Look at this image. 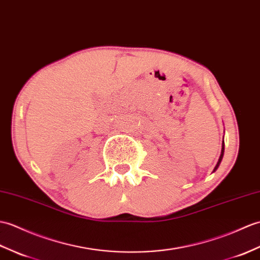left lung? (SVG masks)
<instances>
[{
  "mask_svg": "<svg viewBox=\"0 0 260 260\" xmlns=\"http://www.w3.org/2000/svg\"><path fill=\"white\" fill-rule=\"evenodd\" d=\"M224 150H225V143H224V141H222V144H221V154H220V156H219L218 162H217V165H216L215 168H214V172L217 170V168H218V166H219V164H220V161H221V159H222V156H224Z\"/></svg>",
  "mask_w": 260,
  "mask_h": 260,
  "instance_id": "1",
  "label": "left lung"
}]
</instances>
